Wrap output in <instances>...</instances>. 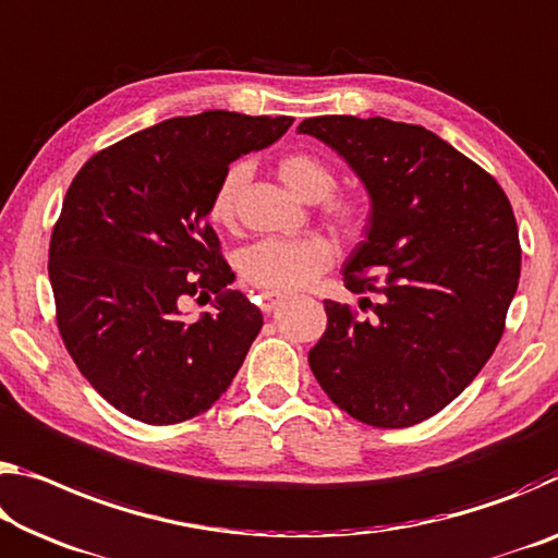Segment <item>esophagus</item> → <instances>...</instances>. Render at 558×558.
<instances>
[{
	"instance_id": "34e87169",
	"label": "esophagus",
	"mask_w": 558,
	"mask_h": 558,
	"mask_svg": "<svg viewBox=\"0 0 558 558\" xmlns=\"http://www.w3.org/2000/svg\"><path fill=\"white\" fill-rule=\"evenodd\" d=\"M282 300H286L282 295L263 293V295H260V311H263V313H272V311H276V307L282 303Z\"/></svg>"
}]
</instances>
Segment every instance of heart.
I'll return each mask as SVG.
<instances>
[{
    "label": "heart",
    "instance_id": "1",
    "mask_svg": "<svg viewBox=\"0 0 558 558\" xmlns=\"http://www.w3.org/2000/svg\"><path fill=\"white\" fill-rule=\"evenodd\" d=\"M278 175L290 193L303 201H323V218L340 235H357L367 220V201L360 193H335L338 183L335 168L323 156L311 151L286 154L278 161ZM247 181V166L235 163L220 175L210 198V220L218 226H233L238 214V198ZM335 260L332 245L320 235L303 238H263L247 245L238 270L247 286L265 290V293H293L303 290L323 276Z\"/></svg>",
    "mask_w": 558,
    "mask_h": 558
}]
</instances>
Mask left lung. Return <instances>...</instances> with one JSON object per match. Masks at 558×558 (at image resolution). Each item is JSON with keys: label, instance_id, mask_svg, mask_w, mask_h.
<instances>
[{"label": "left lung", "instance_id": "left-lung-1", "mask_svg": "<svg viewBox=\"0 0 558 558\" xmlns=\"http://www.w3.org/2000/svg\"><path fill=\"white\" fill-rule=\"evenodd\" d=\"M298 131L335 148L373 198L342 278L365 315L325 300L307 362L350 417L412 427L462 395L501 340L521 272L514 210L494 175L424 126L315 117Z\"/></svg>", "mask_w": 558, "mask_h": 558}]
</instances>
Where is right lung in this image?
Returning <instances> with one entry per match:
<instances>
[{"label": "right lung", "instance_id": "obj_1", "mask_svg": "<svg viewBox=\"0 0 558 558\" xmlns=\"http://www.w3.org/2000/svg\"><path fill=\"white\" fill-rule=\"evenodd\" d=\"M290 117L203 111L101 148L69 185L51 231L49 280L69 355L106 402L146 424H179L231 387L263 327L208 223L220 175L270 146ZM219 295L185 322V296Z\"/></svg>", "mask_w": 558, "mask_h": 558}]
</instances>
